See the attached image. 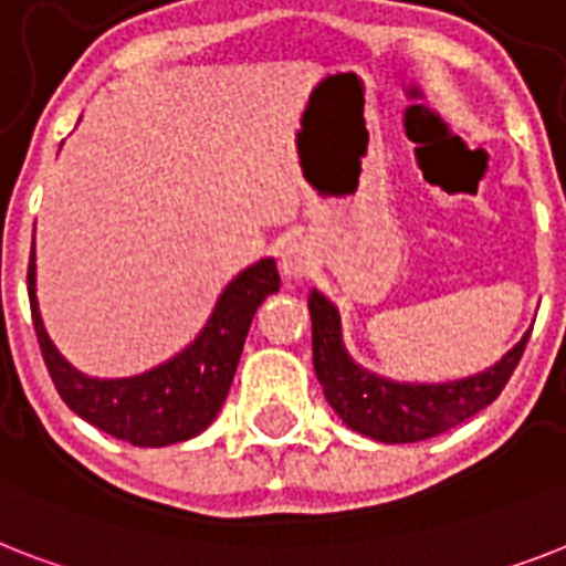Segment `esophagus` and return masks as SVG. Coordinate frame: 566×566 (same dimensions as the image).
Returning <instances> with one entry per match:
<instances>
[{"instance_id": "esophagus-1", "label": "esophagus", "mask_w": 566, "mask_h": 566, "mask_svg": "<svg viewBox=\"0 0 566 566\" xmlns=\"http://www.w3.org/2000/svg\"><path fill=\"white\" fill-rule=\"evenodd\" d=\"M279 264H282V273L287 279H302V275H307L311 268H314V252H311L307 241L293 238V241H287L282 247V261Z\"/></svg>"}]
</instances>
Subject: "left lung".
Returning <instances> with one entry per match:
<instances>
[{"label": "left lung", "mask_w": 566, "mask_h": 566, "mask_svg": "<svg viewBox=\"0 0 566 566\" xmlns=\"http://www.w3.org/2000/svg\"><path fill=\"white\" fill-rule=\"evenodd\" d=\"M307 307L314 325V369L325 398L352 430L387 444L424 442L485 410L503 392L530 343V334H523L503 360L474 378L450 384H395L371 375L348 357L337 307L323 293H311Z\"/></svg>", "instance_id": "left-lung-1"}]
</instances>
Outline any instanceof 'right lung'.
<instances>
[{"mask_svg":"<svg viewBox=\"0 0 566 566\" xmlns=\"http://www.w3.org/2000/svg\"><path fill=\"white\" fill-rule=\"evenodd\" d=\"M279 284L275 261L261 259L227 284L209 323L186 352L136 378L98 380L69 366L45 334L34 293V252L29 261L31 319L54 389L69 410L136 448L186 442L214 421L235 378L252 316Z\"/></svg>","mask_w":566,"mask_h":566,"instance_id":"1","label":"right lung"}]
</instances>
